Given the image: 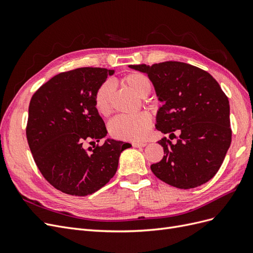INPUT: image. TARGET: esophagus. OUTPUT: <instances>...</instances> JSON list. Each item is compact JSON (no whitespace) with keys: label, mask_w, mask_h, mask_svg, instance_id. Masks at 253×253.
<instances>
[{"label":"esophagus","mask_w":253,"mask_h":253,"mask_svg":"<svg viewBox=\"0 0 253 253\" xmlns=\"http://www.w3.org/2000/svg\"><path fill=\"white\" fill-rule=\"evenodd\" d=\"M132 145L134 148H143V147H145V145H147V143H145V142H133Z\"/></svg>","instance_id":"obj_1"}]
</instances>
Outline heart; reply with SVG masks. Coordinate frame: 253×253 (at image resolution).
Wrapping results in <instances>:
<instances>
[{
	"mask_svg": "<svg viewBox=\"0 0 253 253\" xmlns=\"http://www.w3.org/2000/svg\"><path fill=\"white\" fill-rule=\"evenodd\" d=\"M125 82L141 98L147 97L152 90V83L149 78L139 73L126 76ZM114 91L115 84L112 80H105L98 86L94 97V103L99 114H110ZM151 126V115L147 112H141L136 115H119L110 122L109 128L111 135L117 139L141 141L148 136Z\"/></svg>",
	"mask_w": 253,
	"mask_h": 253,
	"instance_id": "1",
	"label": "heart"
}]
</instances>
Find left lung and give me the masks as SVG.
Instances as JSON below:
<instances>
[{
  "label": "left lung",
  "instance_id": "1",
  "mask_svg": "<svg viewBox=\"0 0 253 253\" xmlns=\"http://www.w3.org/2000/svg\"><path fill=\"white\" fill-rule=\"evenodd\" d=\"M148 75L158 100L156 128L179 137H166L163 159L151 166L156 177L179 189H192L210 180L223 164L231 143L230 106L219 84L206 71L177 61L152 66L129 65Z\"/></svg>",
  "mask_w": 253,
  "mask_h": 253
}]
</instances>
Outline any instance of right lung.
<instances>
[{
    "label": "right lung",
    "instance_id": "add662e5",
    "mask_svg": "<svg viewBox=\"0 0 253 253\" xmlns=\"http://www.w3.org/2000/svg\"><path fill=\"white\" fill-rule=\"evenodd\" d=\"M114 74L101 67H81L58 74L33 95L26 137L43 177L61 192L86 196L110 181L121 152L131 144L106 139L87 150L84 141L108 134L94 103L95 93Z\"/></svg>",
    "mask_w": 253,
    "mask_h": 253
}]
</instances>
